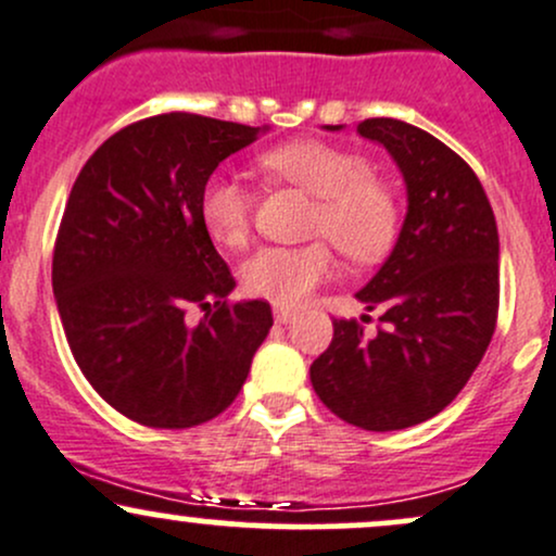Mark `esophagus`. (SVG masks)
<instances>
[{"mask_svg":"<svg viewBox=\"0 0 556 556\" xmlns=\"http://www.w3.org/2000/svg\"><path fill=\"white\" fill-rule=\"evenodd\" d=\"M295 316V311L292 308H285V306H274V319L279 321V325H288V321Z\"/></svg>","mask_w":556,"mask_h":556,"instance_id":"1","label":"esophagus"}]
</instances>
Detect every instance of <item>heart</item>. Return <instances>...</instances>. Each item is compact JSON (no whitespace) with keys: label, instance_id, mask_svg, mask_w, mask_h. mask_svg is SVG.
Listing matches in <instances>:
<instances>
[{"label":"heart","instance_id":"obj_1","mask_svg":"<svg viewBox=\"0 0 556 556\" xmlns=\"http://www.w3.org/2000/svg\"><path fill=\"white\" fill-rule=\"evenodd\" d=\"M258 166L268 179L288 181L314 194L311 235L327 237L356 264H371L393 248L401 231V198L375 174L369 157L321 139H295L264 152ZM200 222L213 242L242 248L253 227V194L231 176L216 174L200 189ZM329 242L301 248H261L242 266V288L274 306H298L332 277Z\"/></svg>","mask_w":556,"mask_h":556}]
</instances>
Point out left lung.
<instances>
[{
	"label": "left lung",
	"mask_w": 556,
	"mask_h": 556,
	"mask_svg": "<svg viewBox=\"0 0 556 556\" xmlns=\"http://www.w3.org/2000/svg\"><path fill=\"white\" fill-rule=\"evenodd\" d=\"M358 134L399 163L408 213L390 258L356 292L382 311L377 332H364L371 316L334 319L311 386L348 425L404 430L443 412L485 356L498 316V231L480 179L441 139L395 118L362 121Z\"/></svg>",
	"instance_id": "left-lung-1"
}]
</instances>
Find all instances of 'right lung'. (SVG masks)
I'll list each match as a JSON object with an SVG mask.
<instances>
[{
    "mask_svg": "<svg viewBox=\"0 0 556 556\" xmlns=\"http://www.w3.org/2000/svg\"><path fill=\"white\" fill-rule=\"evenodd\" d=\"M258 129L194 113L129 124L84 163L65 203L52 288L78 369L115 412L185 430L240 393L271 329L266 301L231 303L200 189ZM206 316L198 328L186 311Z\"/></svg>",
    "mask_w": 556,
    "mask_h": 556,
    "instance_id": "right-lung-1",
    "label": "right lung"
}]
</instances>
